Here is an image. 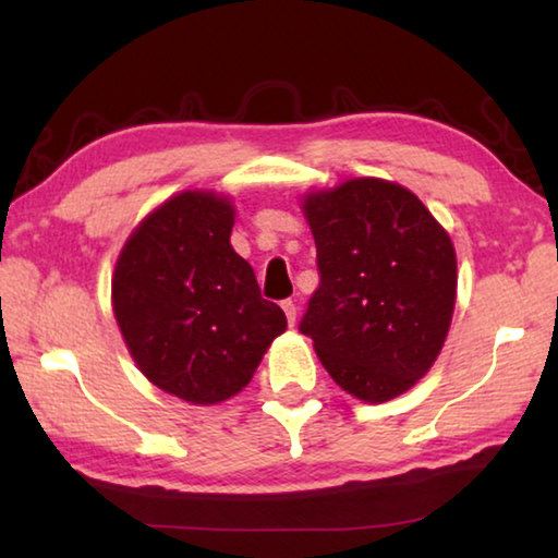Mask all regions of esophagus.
<instances>
[{
	"mask_svg": "<svg viewBox=\"0 0 558 558\" xmlns=\"http://www.w3.org/2000/svg\"><path fill=\"white\" fill-rule=\"evenodd\" d=\"M282 310H286V317H288L290 327H295V323H298V305H295V302L282 300Z\"/></svg>",
	"mask_w": 558,
	"mask_h": 558,
	"instance_id": "obj_1",
	"label": "esophagus"
}]
</instances>
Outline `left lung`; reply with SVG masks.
<instances>
[{
	"instance_id": "8db88e82",
	"label": "left lung",
	"mask_w": 558,
	"mask_h": 558,
	"mask_svg": "<svg viewBox=\"0 0 558 558\" xmlns=\"http://www.w3.org/2000/svg\"><path fill=\"white\" fill-rule=\"evenodd\" d=\"M319 288L300 332L337 386L366 403L423 379L446 344L458 292L448 231L409 189L356 177L310 192Z\"/></svg>"
}]
</instances>
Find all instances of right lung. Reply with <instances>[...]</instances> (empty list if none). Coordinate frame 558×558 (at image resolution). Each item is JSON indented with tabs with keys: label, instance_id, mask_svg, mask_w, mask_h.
Segmentation results:
<instances>
[{
	"label": "right lung",
	"instance_id": "add662e5",
	"mask_svg": "<svg viewBox=\"0 0 558 558\" xmlns=\"http://www.w3.org/2000/svg\"><path fill=\"white\" fill-rule=\"evenodd\" d=\"M233 219L229 196L186 189L140 221L112 272V313L137 369L186 403L243 391L288 327L233 251Z\"/></svg>",
	"mask_w": 558,
	"mask_h": 558
}]
</instances>
